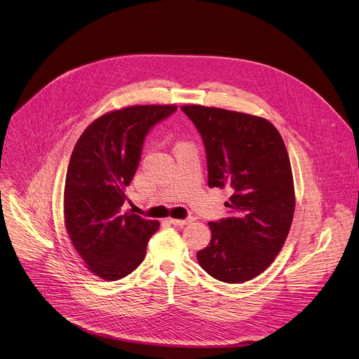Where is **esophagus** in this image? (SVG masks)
Here are the masks:
<instances>
[{"mask_svg": "<svg viewBox=\"0 0 359 359\" xmlns=\"http://www.w3.org/2000/svg\"><path fill=\"white\" fill-rule=\"evenodd\" d=\"M169 222L172 223V224H175V226H186V224H189V223H191L193 222V219H169Z\"/></svg>", "mask_w": 359, "mask_h": 359, "instance_id": "34e87169", "label": "esophagus"}]
</instances>
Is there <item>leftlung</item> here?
<instances>
[{"label": "left lung", "instance_id": "8db88e82", "mask_svg": "<svg viewBox=\"0 0 359 359\" xmlns=\"http://www.w3.org/2000/svg\"><path fill=\"white\" fill-rule=\"evenodd\" d=\"M182 110L203 139L209 187L232 190L224 203L232 217L209 222L212 239L198 262L217 280H250L280 252L295 212L285 143L264 117L199 104Z\"/></svg>", "mask_w": 359, "mask_h": 359}]
</instances>
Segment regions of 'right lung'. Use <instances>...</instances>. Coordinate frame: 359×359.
I'll return each instance as SVG.
<instances>
[{
    "label": "right lung",
    "instance_id": "1",
    "mask_svg": "<svg viewBox=\"0 0 359 359\" xmlns=\"http://www.w3.org/2000/svg\"><path fill=\"white\" fill-rule=\"evenodd\" d=\"M177 106H130L95 118L77 140L64 186V224L87 269L104 280L132 273L158 220L121 212L149 130Z\"/></svg>",
    "mask_w": 359,
    "mask_h": 359
}]
</instances>
